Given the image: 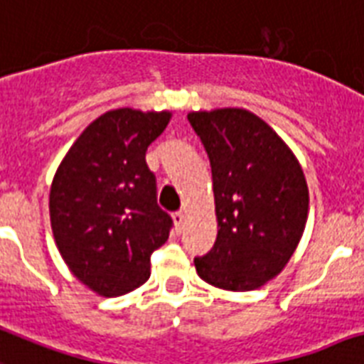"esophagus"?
I'll list each match as a JSON object with an SVG mask.
<instances>
[{
  "label": "esophagus",
  "mask_w": 364,
  "mask_h": 364,
  "mask_svg": "<svg viewBox=\"0 0 364 364\" xmlns=\"http://www.w3.org/2000/svg\"><path fill=\"white\" fill-rule=\"evenodd\" d=\"M173 220H174V223L178 225V228H182V225H184V222H186L184 212H174V214H173Z\"/></svg>",
  "instance_id": "obj_1"
}]
</instances>
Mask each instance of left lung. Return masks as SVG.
I'll list each match as a JSON object with an SVG mask.
<instances>
[{
    "instance_id": "1",
    "label": "left lung",
    "mask_w": 364,
    "mask_h": 364,
    "mask_svg": "<svg viewBox=\"0 0 364 364\" xmlns=\"http://www.w3.org/2000/svg\"><path fill=\"white\" fill-rule=\"evenodd\" d=\"M191 127L212 167L218 237L196 257L197 274L225 291H252L280 274L308 218L297 156L259 116L228 107L193 110Z\"/></svg>"
}]
</instances>
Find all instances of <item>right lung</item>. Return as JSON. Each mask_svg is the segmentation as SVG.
Wrapping results in <instances>:
<instances>
[{
    "label": "right lung",
    "instance_id": "obj_1",
    "mask_svg": "<svg viewBox=\"0 0 364 364\" xmlns=\"http://www.w3.org/2000/svg\"><path fill=\"white\" fill-rule=\"evenodd\" d=\"M168 110L114 109L73 142L50 186V225L73 276L101 297L150 278V255L168 238L171 216L156 200L146 150L171 122Z\"/></svg>",
    "mask_w": 364,
    "mask_h": 364
}]
</instances>
